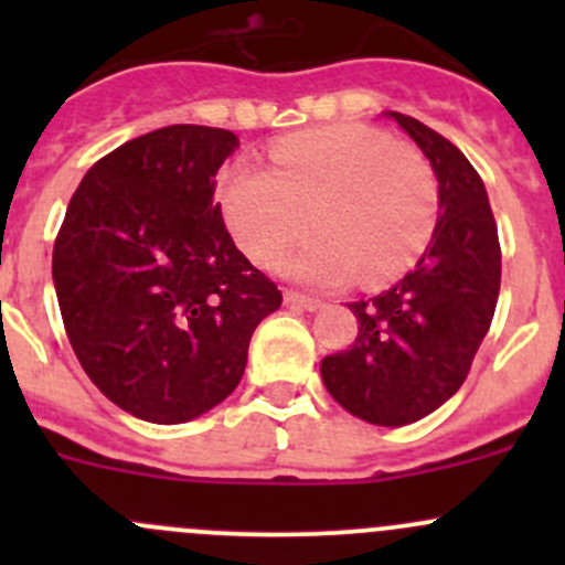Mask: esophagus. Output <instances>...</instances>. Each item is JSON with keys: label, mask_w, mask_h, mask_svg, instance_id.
Segmentation results:
<instances>
[{"label": "esophagus", "mask_w": 565, "mask_h": 565, "mask_svg": "<svg viewBox=\"0 0 565 565\" xmlns=\"http://www.w3.org/2000/svg\"><path fill=\"white\" fill-rule=\"evenodd\" d=\"M284 303L292 306V309H300V311H317L319 306H322L319 300L306 298V295H298V292H284Z\"/></svg>", "instance_id": "esophagus-1"}]
</instances>
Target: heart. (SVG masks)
Listing matches in <instances>:
<instances>
[{
	"mask_svg": "<svg viewBox=\"0 0 565 565\" xmlns=\"http://www.w3.org/2000/svg\"><path fill=\"white\" fill-rule=\"evenodd\" d=\"M221 213L254 265H273L317 230L284 270L311 287L352 278L380 287L407 270L437 224V177L409 141L366 125H330L278 141L270 169L235 163Z\"/></svg>",
	"mask_w": 565,
	"mask_h": 565,
	"instance_id": "1",
	"label": "heart"
}]
</instances>
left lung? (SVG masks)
I'll return each mask as SVG.
<instances>
[{
    "label": "left lung",
    "mask_w": 565,
    "mask_h": 565,
    "mask_svg": "<svg viewBox=\"0 0 565 565\" xmlns=\"http://www.w3.org/2000/svg\"><path fill=\"white\" fill-rule=\"evenodd\" d=\"M388 117L429 158L440 215L402 281L350 303L355 344L324 358L319 372L355 418L407 426L435 413L467 380L498 306L500 241L483 180L459 147L407 114Z\"/></svg>",
    "instance_id": "1"
}]
</instances>
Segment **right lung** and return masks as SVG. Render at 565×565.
<instances>
[{
	"instance_id": "right-lung-1",
	"label": "right lung",
	"mask_w": 565,
	"mask_h": 565,
	"mask_svg": "<svg viewBox=\"0 0 565 565\" xmlns=\"http://www.w3.org/2000/svg\"><path fill=\"white\" fill-rule=\"evenodd\" d=\"M237 136L169 125L100 158L54 243L56 300L78 363L125 413L185 424L246 372L256 324L281 306L213 202Z\"/></svg>"
}]
</instances>
